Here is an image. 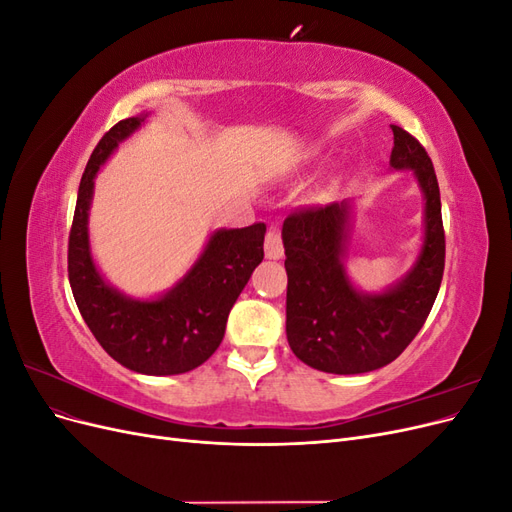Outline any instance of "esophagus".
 <instances>
[{"label":"esophagus","mask_w":512,"mask_h":512,"mask_svg":"<svg viewBox=\"0 0 512 512\" xmlns=\"http://www.w3.org/2000/svg\"><path fill=\"white\" fill-rule=\"evenodd\" d=\"M265 254L269 260H280L284 256V243H282V235L280 230L275 226L269 228L267 239H265Z\"/></svg>","instance_id":"esophagus-1"}]
</instances>
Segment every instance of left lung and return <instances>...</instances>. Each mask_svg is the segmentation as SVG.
Here are the masks:
<instances>
[{
	"label": "left lung",
	"mask_w": 512,
	"mask_h": 512,
	"mask_svg": "<svg viewBox=\"0 0 512 512\" xmlns=\"http://www.w3.org/2000/svg\"><path fill=\"white\" fill-rule=\"evenodd\" d=\"M393 130V170H412L423 194V243L414 265L380 292H363L344 267L354 200L290 213L286 250V337L305 365L352 376L395 361L425 324L444 273V228L436 170L423 145Z\"/></svg>",
	"instance_id": "1"
}]
</instances>
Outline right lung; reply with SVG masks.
<instances>
[{
  "instance_id": "right-lung-1",
  "label": "right lung",
  "mask_w": 512,
  "mask_h": 512,
  "mask_svg": "<svg viewBox=\"0 0 512 512\" xmlns=\"http://www.w3.org/2000/svg\"><path fill=\"white\" fill-rule=\"evenodd\" d=\"M147 117L115 123L91 153L76 196L68 277L89 331L117 363L145 376H177L203 365L222 344L230 307L265 258L267 226L213 230L188 273L158 297L136 299L106 282L89 243L96 175Z\"/></svg>"
}]
</instances>
